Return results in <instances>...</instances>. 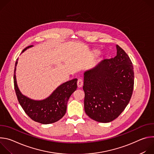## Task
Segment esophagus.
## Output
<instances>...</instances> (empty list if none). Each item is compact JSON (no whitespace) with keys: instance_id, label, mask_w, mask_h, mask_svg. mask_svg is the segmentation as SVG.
<instances>
[{"instance_id":"1","label":"esophagus","mask_w":154,"mask_h":154,"mask_svg":"<svg viewBox=\"0 0 154 154\" xmlns=\"http://www.w3.org/2000/svg\"><path fill=\"white\" fill-rule=\"evenodd\" d=\"M83 82L82 79H79L77 81V86L79 88H81L83 86Z\"/></svg>"}]
</instances>
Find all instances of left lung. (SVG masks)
I'll use <instances>...</instances> for the list:
<instances>
[{"mask_svg": "<svg viewBox=\"0 0 154 154\" xmlns=\"http://www.w3.org/2000/svg\"><path fill=\"white\" fill-rule=\"evenodd\" d=\"M114 58L105 59L84 73L86 114L99 122L117 118L129 103L134 85V66L118 45Z\"/></svg>", "mask_w": 154, "mask_h": 154, "instance_id": "obj_1", "label": "left lung"}]
</instances>
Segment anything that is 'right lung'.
<instances>
[{"instance_id": "right-lung-1", "label": "right lung", "mask_w": 154, "mask_h": 154, "mask_svg": "<svg viewBox=\"0 0 154 154\" xmlns=\"http://www.w3.org/2000/svg\"><path fill=\"white\" fill-rule=\"evenodd\" d=\"M32 46L26 48L22 53ZM17 60L15 63L14 71V86L19 103L25 113L34 121L43 124H52L60 120L66 112L70 96L77 89V79H74L61 84L48 98L35 100L23 95L18 88L16 78Z\"/></svg>"}]
</instances>
